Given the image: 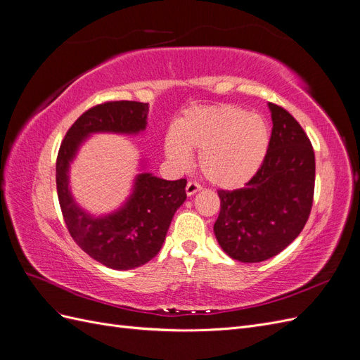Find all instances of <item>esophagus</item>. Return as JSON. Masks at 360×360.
I'll return each mask as SVG.
<instances>
[{"instance_id": "34e87169", "label": "esophagus", "mask_w": 360, "mask_h": 360, "mask_svg": "<svg viewBox=\"0 0 360 360\" xmlns=\"http://www.w3.org/2000/svg\"><path fill=\"white\" fill-rule=\"evenodd\" d=\"M201 189H202L201 184L197 183V181H189V183L186 184V193H188V197H192V195L200 192Z\"/></svg>"}]
</instances>
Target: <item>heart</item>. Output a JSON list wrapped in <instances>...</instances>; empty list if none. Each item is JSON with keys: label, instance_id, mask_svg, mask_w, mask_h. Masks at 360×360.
<instances>
[{"label": "heart", "instance_id": "1", "mask_svg": "<svg viewBox=\"0 0 360 360\" xmlns=\"http://www.w3.org/2000/svg\"><path fill=\"white\" fill-rule=\"evenodd\" d=\"M270 132L266 120L234 105L198 106L184 114L165 136V153L179 167L189 151L200 153L204 177L214 186L236 189L246 184L267 155Z\"/></svg>", "mask_w": 360, "mask_h": 360}]
</instances>
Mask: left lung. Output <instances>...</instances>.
I'll use <instances>...</instances> for the list:
<instances>
[{
  "instance_id": "8db88e82",
  "label": "left lung",
  "mask_w": 360,
  "mask_h": 360,
  "mask_svg": "<svg viewBox=\"0 0 360 360\" xmlns=\"http://www.w3.org/2000/svg\"><path fill=\"white\" fill-rule=\"evenodd\" d=\"M271 136L263 165L246 186L217 191L214 236L226 255L259 263L284 250L307 224L314 201L311 141L288 111L269 103Z\"/></svg>"
}]
</instances>
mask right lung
Masks as SVG:
<instances>
[{"label": "right lung", "mask_w": 360, "mask_h": 360, "mask_svg": "<svg viewBox=\"0 0 360 360\" xmlns=\"http://www.w3.org/2000/svg\"><path fill=\"white\" fill-rule=\"evenodd\" d=\"M148 103L118 101L96 105L68 130L57 156V193L68 230L85 254L115 270H130L155 258L172 216L186 200V180H163L138 174L134 192L122 209L93 217L75 202L69 165L86 136L97 132L138 134L147 126Z\"/></svg>", "instance_id": "add662e5"}]
</instances>
